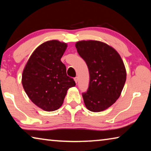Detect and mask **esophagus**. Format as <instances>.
<instances>
[{"mask_svg":"<svg viewBox=\"0 0 151 151\" xmlns=\"http://www.w3.org/2000/svg\"><path fill=\"white\" fill-rule=\"evenodd\" d=\"M74 79H75V83H77V82H78V78H77V77H75V78H74Z\"/></svg>","mask_w":151,"mask_h":151,"instance_id":"34e87169","label":"esophagus"}]
</instances>
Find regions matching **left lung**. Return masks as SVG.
<instances>
[{
  "label": "left lung",
  "instance_id": "8db88e82",
  "mask_svg": "<svg viewBox=\"0 0 151 151\" xmlns=\"http://www.w3.org/2000/svg\"><path fill=\"white\" fill-rule=\"evenodd\" d=\"M75 46L90 75L88 90L82 94L84 103L89 111H103L121 95L127 78L123 61L116 50L106 43L82 40Z\"/></svg>",
  "mask_w": 151,
  "mask_h": 151
}]
</instances>
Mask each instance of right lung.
<instances>
[{
  "label": "right lung",
  "mask_w": 151,
  "mask_h": 151,
  "mask_svg": "<svg viewBox=\"0 0 151 151\" xmlns=\"http://www.w3.org/2000/svg\"><path fill=\"white\" fill-rule=\"evenodd\" d=\"M67 45L57 40L47 41L36 48L22 75V84L33 103L46 111L62 106L68 89L76 85L66 75L60 58Z\"/></svg>",
  "instance_id": "1"
}]
</instances>
